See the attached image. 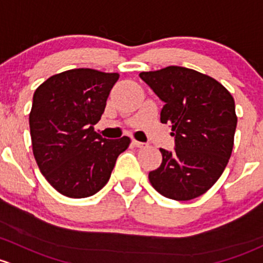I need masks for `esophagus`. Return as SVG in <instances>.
Wrapping results in <instances>:
<instances>
[{"mask_svg": "<svg viewBox=\"0 0 263 263\" xmlns=\"http://www.w3.org/2000/svg\"><path fill=\"white\" fill-rule=\"evenodd\" d=\"M133 144L135 145V147H138V148H144V147H147V143H143V142H138V140H135V139H133Z\"/></svg>", "mask_w": 263, "mask_h": 263, "instance_id": "34e87169", "label": "esophagus"}]
</instances>
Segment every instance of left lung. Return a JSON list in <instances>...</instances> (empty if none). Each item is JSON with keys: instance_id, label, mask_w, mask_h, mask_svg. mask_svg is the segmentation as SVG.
<instances>
[{"instance_id": "1", "label": "left lung", "mask_w": 263, "mask_h": 263, "mask_svg": "<svg viewBox=\"0 0 263 263\" xmlns=\"http://www.w3.org/2000/svg\"><path fill=\"white\" fill-rule=\"evenodd\" d=\"M139 77L164 102L161 123L170 124L175 151L159 149L162 163L148 177L168 199L186 201L205 194L231 158L237 128L234 99L206 74L170 66Z\"/></svg>"}]
</instances>
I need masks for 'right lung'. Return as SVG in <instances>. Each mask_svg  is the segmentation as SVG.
<instances>
[{
    "label": "right lung",
    "mask_w": 263,
    "mask_h": 263,
    "mask_svg": "<svg viewBox=\"0 0 263 263\" xmlns=\"http://www.w3.org/2000/svg\"><path fill=\"white\" fill-rule=\"evenodd\" d=\"M118 73L76 68L43 82L29 115L32 153L48 182L62 195L88 197L109 181L128 137L105 139L93 130Z\"/></svg>",
    "instance_id": "obj_1"
}]
</instances>
